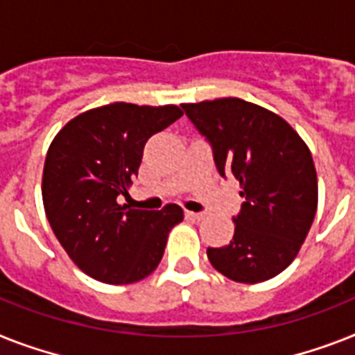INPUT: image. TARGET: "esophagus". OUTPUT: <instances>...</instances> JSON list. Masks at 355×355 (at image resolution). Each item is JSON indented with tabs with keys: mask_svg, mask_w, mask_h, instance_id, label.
Returning a JSON list of instances; mask_svg holds the SVG:
<instances>
[{
	"mask_svg": "<svg viewBox=\"0 0 355 355\" xmlns=\"http://www.w3.org/2000/svg\"><path fill=\"white\" fill-rule=\"evenodd\" d=\"M184 216H187L189 219H194V221H201V219L205 218L203 212H190V210H187V212H184Z\"/></svg>",
	"mask_w": 355,
	"mask_h": 355,
	"instance_id": "obj_1",
	"label": "esophagus"
}]
</instances>
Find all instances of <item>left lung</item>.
I'll return each instance as SVG.
<instances>
[{"instance_id":"obj_1","label":"left lung","mask_w":355,"mask_h":355,"mask_svg":"<svg viewBox=\"0 0 355 355\" xmlns=\"http://www.w3.org/2000/svg\"><path fill=\"white\" fill-rule=\"evenodd\" d=\"M212 145L219 174H232L245 198L232 241L209 248L219 274L245 285L272 279L294 261L318 210L310 148L277 114L239 98L183 103Z\"/></svg>"}]
</instances>
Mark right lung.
Listing matches in <instances>:
<instances>
[{"instance_id": "right-lung-1", "label": "right lung", "mask_w": 355, "mask_h": 355, "mask_svg": "<svg viewBox=\"0 0 355 355\" xmlns=\"http://www.w3.org/2000/svg\"><path fill=\"white\" fill-rule=\"evenodd\" d=\"M183 116L178 105L110 103L70 119L52 139L41 194L52 232L79 270L108 285H130L156 270L180 205L159 212L118 203L128 194L148 137Z\"/></svg>"}]
</instances>
